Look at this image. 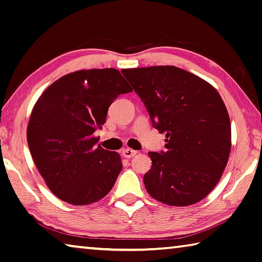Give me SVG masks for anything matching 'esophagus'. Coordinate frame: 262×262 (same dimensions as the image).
<instances>
[{"label":"esophagus","instance_id":"34e87169","mask_svg":"<svg viewBox=\"0 0 262 262\" xmlns=\"http://www.w3.org/2000/svg\"><path fill=\"white\" fill-rule=\"evenodd\" d=\"M136 155H137V151L133 150V149H130V148H125L122 150V156L125 158H132V157H135Z\"/></svg>","mask_w":262,"mask_h":262}]
</instances>
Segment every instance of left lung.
<instances>
[{
  "instance_id": "1",
  "label": "left lung",
  "mask_w": 262,
  "mask_h": 262,
  "mask_svg": "<svg viewBox=\"0 0 262 262\" xmlns=\"http://www.w3.org/2000/svg\"><path fill=\"white\" fill-rule=\"evenodd\" d=\"M150 116L166 133L165 151H149L151 168L143 182L154 199L190 206L210 193L231 152V121L210 83L173 66L123 69Z\"/></svg>"
}]
</instances>
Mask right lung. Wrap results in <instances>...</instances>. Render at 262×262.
<instances>
[{
	"label": "right lung",
	"instance_id": "obj_1",
	"mask_svg": "<svg viewBox=\"0 0 262 262\" xmlns=\"http://www.w3.org/2000/svg\"><path fill=\"white\" fill-rule=\"evenodd\" d=\"M131 92L116 69H92L66 74L36 101L27 141L37 169L58 199L86 206L113 188L121 156L97 146L94 132L101 129L117 96Z\"/></svg>",
	"mask_w": 262,
	"mask_h": 262
}]
</instances>
